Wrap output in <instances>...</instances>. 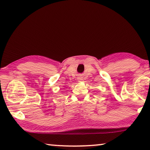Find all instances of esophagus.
<instances>
[{
  "mask_svg": "<svg viewBox=\"0 0 150 150\" xmlns=\"http://www.w3.org/2000/svg\"><path fill=\"white\" fill-rule=\"evenodd\" d=\"M78 80H79V81H81V80H82V77H79V78H78Z\"/></svg>",
  "mask_w": 150,
  "mask_h": 150,
  "instance_id": "obj_1",
  "label": "esophagus"
}]
</instances>
